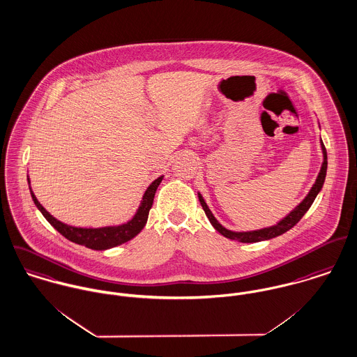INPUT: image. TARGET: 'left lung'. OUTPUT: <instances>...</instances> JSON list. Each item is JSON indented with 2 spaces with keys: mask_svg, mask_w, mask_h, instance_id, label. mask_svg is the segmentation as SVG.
Returning a JSON list of instances; mask_svg holds the SVG:
<instances>
[{
  "mask_svg": "<svg viewBox=\"0 0 357 357\" xmlns=\"http://www.w3.org/2000/svg\"><path fill=\"white\" fill-rule=\"evenodd\" d=\"M321 149H322V154H324V162L321 166V170L318 173V177L314 183V185L311 187L310 192L307 196L293 208L292 211H289L282 220H280L275 225L271 227H261V229H257V230H247V231H234V230H229L225 227H222L217 218L213 215L211 210L208 208L206 200L203 199V196L200 192H197V197L199 202L210 221V224L214 227L217 231H220L222 236H225L227 238L234 240V241H240V243H258V241H264V240H270L274 238L277 236L284 234L285 231H288L289 229H292L301 218L303 215L308 211V208L311 207V204L314 203L315 197L321 192V190L324 188V178H326V172H327V153L324 149V142L321 139Z\"/></svg>",
  "mask_w": 357,
  "mask_h": 357,
  "instance_id": "8db88e82",
  "label": "left lung"
}]
</instances>
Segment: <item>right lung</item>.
I'll return each mask as SVG.
<instances>
[{
	"label": "right lung",
	"instance_id": "right-lung-1",
	"mask_svg": "<svg viewBox=\"0 0 357 357\" xmlns=\"http://www.w3.org/2000/svg\"><path fill=\"white\" fill-rule=\"evenodd\" d=\"M163 176H160L158 178H155L144 191V194L142 196L140 204L135 213V215L130 218L128 222L121 224V225H112V227H72L64 224L61 221H59L57 218H54L36 199V196L33 192L31 188V181H30V176L27 174V181L30 185V192L33 197L35 206L38 207V210L42 213V215L47 220V222L54 227L57 231H60L65 238H68L69 241L79 244V245H84L87 248L91 250H97V251H105L117 245H121L127 241H130V238H133L136 234L140 233V230L144 227L147 218H149V211L153 206L154 202V195L158 188V185L162 181Z\"/></svg>",
	"mask_w": 357,
	"mask_h": 357
}]
</instances>
